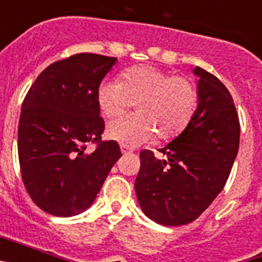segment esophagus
I'll use <instances>...</instances> for the list:
<instances>
[{
	"mask_svg": "<svg viewBox=\"0 0 262 262\" xmlns=\"http://www.w3.org/2000/svg\"><path fill=\"white\" fill-rule=\"evenodd\" d=\"M120 151H122V154H131L133 152V149L131 148H128L127 145H120Z\"/></svg>",
	"mask_w": 262,
	"mask_h": 262,
	"instance_id": "obj_1",
	"label": "esophagus"
}]
</instances>
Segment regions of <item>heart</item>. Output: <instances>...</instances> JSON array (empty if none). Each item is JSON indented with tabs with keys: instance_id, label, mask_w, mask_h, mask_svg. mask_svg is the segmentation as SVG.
Wrapping results in <instances>:
<instances>
[{
	"instance_id": "heart-1",
	"label": "heart",
	"mask_w": 262,
	"mask_h": 262,
	"mask_svg": "<svg viewBox=\"0 0 262 262\" xmlns=\"http://www.w3.org/2000/svg\"><path fill=\"white\" fill-rule=\"evenodd\" d=\"M123 81L105 80L97 92L98 105L107 118L123 114L137 102L138 113L113 120L108 138L126 145H140L157 134L159 139L178 135L193 118L198 89L190 77L172 76L152 66L124 72Z\"/></svg>"
}]
</instances>
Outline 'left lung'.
Returning <instances> with one entry per match:
<instances>
[{"label":"left lung","mask_w":262,"mask_h":262,"mask_svg":"<svg viewBox=\"0 0 262 262\" xmlns=\"http://www.w3.org/2000/svg\"><path fill=\"white\" fill-rule=\"evenodd\" d=\"M198 106L186 128L160 148L165 160L144 149L135 181L139 205L163 226L195 221L223 190L239 151L240 122L222 81L196 67Z\"/></svg>","instance_id":"left-lung-1"}]
</instances>
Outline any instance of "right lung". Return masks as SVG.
<instances>
[{"mask_svg":"<svg viewBox=\"0 0 262 262\" xmlns=\"http://www.w3.org/2000/svg\"><path fill=\"white\" fill-rule=\"evenodd\" d=\"M117 57L76 53L52 62L23 99L18 124L20 174L32 202L55 216H73L96 200L122 156L103 142L99 84ZM96 144L94 151H86Z\"/></svg>","mask_w":262,"mask_h":262,"instance_id":"right-lung-1","label":"right lung"}]
</instances>
